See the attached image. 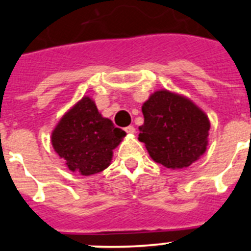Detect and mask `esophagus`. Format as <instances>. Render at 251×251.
Segmentation results:
<instances>
[{
	"label": "esophagus",
	"instance_id": "34e87169",
	"mask_svg": "<svg viewBox=\"0 0 251 251\" xmlns=\"http://www.w3.org/2000/svg\"><path fill=\"white\" fill-rule=\"evenodd\" d=\"M124 130H126L127 133H129V134H133V133L136 132V128L133 127V126H128V127L124 128Z\"/></svg>",
	"mask_w": 251,
	"mask_h": 251
}]
</instances>
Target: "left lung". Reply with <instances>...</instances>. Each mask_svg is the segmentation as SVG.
I'll list each match as a JSON object with an SVG mask.
<instances>
[{"instance_id":"1","label":"left lung","mask_w":251,"mask_h":251,"mask_svg":"<svg viewBox=\"0 0 251 251\" xmlns=\"http://www.w3.org/2000/svg\"><path fill=\"white\" fill-rule=\"evenodd\" d=\"M145 123L138 139L153 161L165 167L185 168L200 158L207 146L210 122L191 100L158 90L142 106Z\"/></svg>"}]
</instances>
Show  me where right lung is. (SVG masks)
Masks as SVG:
<instances>
[{
    "instance_id": "1",
    "label": "right lung",
    "mask_w": 251,
    "mask_h": 251,
    "mask_svg": "<svg viewBox=\"0 0 251 251\" xmlns=\"http://www.w3.org/2000/svg\"><path fill=\"white\" fill-rule=\"evenodd\" d=\"M124 136L126 132L103 118L94 101L85 97L61 118L51 142L69 170L90 176L110 165L113 150Z\"/></svg>"
}]
</instances>
